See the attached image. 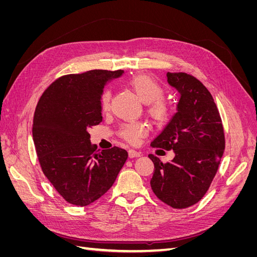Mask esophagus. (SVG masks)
<instances>
[{
    "instance_id": "1",
    "label": "esophagus",
    "mask_w": 257,
    "mask_h": 257,
    "mask_svg": "<svg viewBox=\"0 0 257 257\" xmlns=\"http://www.w3.org/2000/svg\"><path fill=\"white\" fill-rule=\"evenodd\" d=\"M141 155H142V153H141V152H138V151H136V150H133V149L128 150V157H130L131 159H133V158H138V157H141Z\"/></svg>"
}]
</instances>
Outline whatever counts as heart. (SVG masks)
Returning a JSON list of instances; mask_svg holds the SVG:
<instances>
[{
  "instance_id": "1",
  "label": "heart",
  "mask_w": 257,
  "mask_h": 257,
  "mask_svg": "<svg viewBox=\"0 0 257 257\" xmlns=\"http://www.w3.org/2000/svg\"><path fill=\"white\" fill-rule=\"evenodd\" d=\"M130 87L133 89L137 96L144 103H147V113L151 120L158 124H163L170 118L174 110V105L168 97L163 95L164 88L153 77L149 75H137L128 81ZM111 100V90L107 88L100 95V109L107 111L109 109ZM149 128L144 122L123 123L119 130V135L132 145H137L141 138L145 137Z\"/></svg>"
}]
</instances>
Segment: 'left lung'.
<instances>
[{
	"label": "left lung",
	"instance_id": "8db88e82",
	"mask_svg": "<svg viewBox=\"0 0 257 257\" xmlns=\"http://www.w3.org/2000/svg\"><path fill=\"white\" fill-rule=\"evenodd\" d=\"M167 80L180 93L178 110L151 146L174 150L176 155L163 163L149 154L154 164L150 184L163 203L182 209L198 203L210 188L223 157L225 136L219 109L203 83L182 72H168Z\"/></svg>",
	"mask_w": 257,
	"mask_h": 257
}]
</instances>
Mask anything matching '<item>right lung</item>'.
<instances>
[{
  "mask_svg": "<svg viewBox=\"0 0 257 257\" xmlns=\"http://www.w3.org/2000/svg\"><path fill=\"white\" fill-rule=\"evenodd\" d=\"M122 69L59 77L35 108L33 141L44 175L67 203L88 206L109 190L127 159L119 147L99 151L89 128L102 122L100 95Z\"/></svg>",
  "mask_w": 257,
  "mask_h": 257,
  "instance_id": "right-lung-1",
  "label": "right lung"
}]
</instances>
